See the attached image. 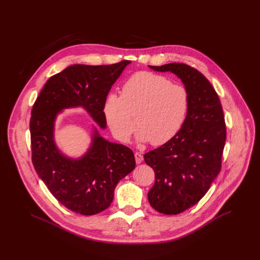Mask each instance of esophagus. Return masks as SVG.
Wrapping results in <instances>:
<instances>
[{"instance_id":"obj_1","label":"esophagus","mask_w":260,"mask_h":260,"mask_svg":"<svg viewBox=\"0 0 260 260\" xmlns=\"http://www.w3.org/2000/svg\"><path fill=\"white\" fill-rule=\"evenodd\" d=\"M135 158H136V162L139 165L143 161V155L140 152H136L135 153Z\"/></svg>"}]
</instances>
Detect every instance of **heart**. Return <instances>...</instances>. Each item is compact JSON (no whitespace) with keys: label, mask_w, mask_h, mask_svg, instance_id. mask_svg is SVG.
Masks as SVG:
<instances>
[{"label":"heart","mask_w":260,"mask_h":260,"mask_svg":"<svg viewBox=\"0 0 260 260\" xmlns=\"http://www.w3.org/2000/svg\"><path fill=\"white\" fill-rule=\"evenodd\" d=\"M188 92L152 73L133 75L122 86L121 96L106 95L103 112L113 136L127 142L135 127L138 142L158 146L169 142L180 129L188 110Z\"/></svg>","instance_id":"1"}]
</instances>
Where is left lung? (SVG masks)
Listing matches in <instances>:
<instances>
[{
  "instance_id": "left-lung-1",
  "label": "left lung",
  "mask_w": 260,
  "mask_h": 260,
  "mask_svg": "<svg viewBox=\"0 0 260 260\" xmlns=\"http://www.w3.org/2000/svg\"><path fill=\"white\" fill-rule=\"evenodd\" d=\"M149 68L175 74L188 92L180 131L144 155L155 173L149 204L159 213L176 215L194 206L210 189L220 172L226 127L218 94L201 72L179 62Z\"/></svg>"
}]
</instances>
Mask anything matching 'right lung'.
I'll use <instances>...</instances> for the list:
<instances>
[{
	"label": "right lung",
	"instance_id": "right-lung-1",
	"mask_svg": "<svg viewBox=\"0 0 260 260\" xmlns=\"http://www.w3.org/2000/svg\"><path fill=\"white\" fill-rule=\"evenodd\" d=\"M129 63L72 64L47 80L32 106L29 132L34 168L51 194L75 213L89 216L106 210L116 185L134 171L136 161L128 147L106 140L95 126L86 152L77 158L68 156L55 143L56 118L66 109L82 108L105 129L104 100Z\"/></svg>",
	"mask_w": 260,
	"mask_h": 260
}]
</instances>
